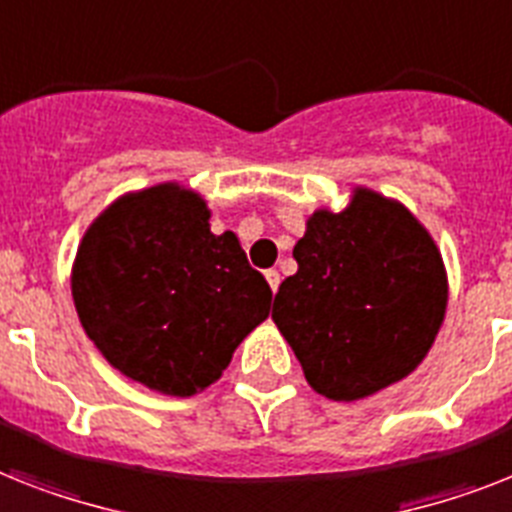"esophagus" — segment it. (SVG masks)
Listing matches in <instances>:
<instances>
[{"label":"esophagus","instance_id":"1","mask_svg":"<svg viewBox=\"0 0 512 512\" xmlns=\"http://www.w3.org/2000/svg\"><path fill=\"white\" fill-rule=\"evenodd\" d=\"M264 277L266 282H269V287H272V293H277V287H280V272H277V269H266Z\"/></svg>","mask_w":512,"mask_h":512}]
</instances>
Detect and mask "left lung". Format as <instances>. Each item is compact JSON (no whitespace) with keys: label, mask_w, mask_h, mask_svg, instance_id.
Segmentation results:
<instances>
[{"label":"left lung","mask_w":512,"mask_h":512,"mask_svg":"<svg viewBox=\"0 0 512 512\" xmlns=\"http://www.w3.org/2000/svg\"><path fill=\"white\" fill-rule=\"evenodd\" d=\"M293 256L272 319L319 395L353 403L416 371L445 322L447 272L411 211L358 185L342 211L306 219Z\"/></svg>","instance_id":"8db88e82"}]
</instances>
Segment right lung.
Here are the masks:
<instances>
[{"label": "right lung", "mask_w": 512, "mask_h": 512, "mask_svg": "<svg viewBox=\"0 0 512 512\" xmlns=\"http://www.w3.org/2000/svg\"><path fill=\"white\" fill-rule=\"evenodd\" d=\"M209 217L204 196L180 183L125 193L88 225L70 274L101 356L172 398L217 382L272 303L238 235H214Z\"/></svg>", "instance_id": "right-lung-1"}]
</instances>
